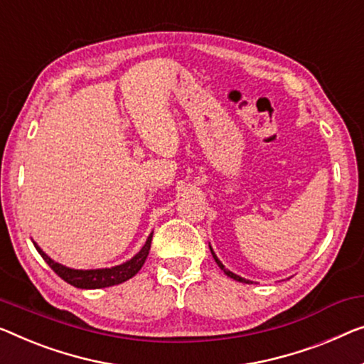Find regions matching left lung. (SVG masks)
I'll list each match as a JSON object with an SVG mask.
<instances>
[{
  "mask_svg": "<svg viewBox=\"0 0 364 364\" xmlns=\"http://www.w3.org/2000/svg\"><path fill=\"white\" fill-rule=\"evenodd\" d=\"M209 248H210V253H213V257H214V259H215V263L219 264V268L224 271V273L229 276V278H232V279H235V281H240V283H245V284H253V281H250V279H245V278H242V276H238V274H235V273H232L230 269H227L224 264H222V262L219 258H217V255L214 253V250H213V247L209 245Z\"/></svg>",
  "mask_w": 364,
  "mask_h": 364,
  "instance_id": "8db88e82",
  "label": "left lung"
}]
</instances>
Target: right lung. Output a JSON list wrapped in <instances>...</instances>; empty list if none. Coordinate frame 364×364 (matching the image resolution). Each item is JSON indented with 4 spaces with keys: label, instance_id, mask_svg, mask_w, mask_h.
Listing matches in <instances>:
<instances>
[{
    "label": "right lung",
    "instance_id": "1",
    "mask_svg": "<svg viewBox=\"0 0 364 364\" xmlns=\"http://www.w3.org/2000/svg\"><path fill=\"white\" fill-rule=\"evenodd\" d=\"M151 237H154V232L147 237V242L144 243V247L140 248V252L135 253L132 258L127 259V262L117 264V267L97 268V269H75V268L65 267L62 263L53 262L46 252H42V248L37 245L36 242L32 243H34L36 250L39 252V255L43 259H46L48 267L55 271L63 281H67L68 284L80 287V289H101V287L121 284L124 281L130 279L132 276L139 273L140 268L144 267L145 259L149 257Z\"/></svg>",
    "mask_w": 364,
    "mask_h": 364
}]
</instances>
